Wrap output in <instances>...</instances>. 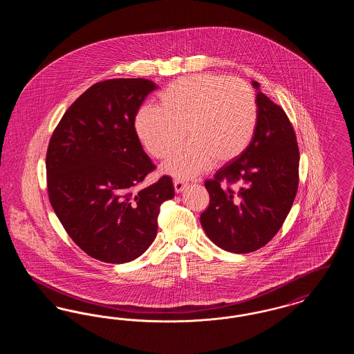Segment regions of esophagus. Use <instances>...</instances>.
Listing matches in <instances>:
<instances>
[{"label": "esophagus", "mask_w": 354, "mask_h": 354, "mask_svg": "<svg viewBox=\"0 0 354 354\" xmlns=\"http://www.w3.org/2000/svg\"><path fill=\"white\" fill-rule=\"evenodd\" d=\"M187 185H188V183L183 182V180H179V179L174 180V188H175V192H176V194L185 191V188H187Z\"/></svg>", "instance_id": "1"}]
</instances>
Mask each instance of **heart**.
Masks as SVG:
<instances>
[{"label": "heart", "instance_id": "1", "mask_svg": "<svg viewBox=\"0 0 354 354\" xmlns=\"http://www.w3.org/2000/svg\"><path fill=\"white\" fill-rule=\"evenodd\" d=\"M160 107L145 106L135 117V130L152 156L166 159L163 172L178 179L219 166L245 151L257 127V102L250 84L216 74L179 78L159 94ZM186 129L185 131L184 129Z\"/></svg>", "mask_w": 354, "mask_h": 354}]
</instances>
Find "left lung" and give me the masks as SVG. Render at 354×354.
<instances>
[{
    "instance_id": "obj_1",
    "label": "left lung",
    "mask_w": 354,
    "mask_h": 354,
    "mask_svg": "<svg viewBox=\"0 0 354 354\" xmlns=\"http://www.w3.org/2000/svg\"><path fill=\"white\" fill-rule=\"evenodd\" d=\"M252 84L259 90L260 84ZM256 102L259 118L250 147L204 183L209 205L201 215L203 230L228 252H253L270 241L299 187L300 152L290 120L264 93L257 91Z\"/></svg>"
}]
</instances>
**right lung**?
Masks as SVG:
<instances>
[{"instance_id":"obj_1","label":"right lung","mask_w":354,"mask_h":354,"mask_svg":"<svg viewBox=\"0 0 354 354\" xmlns=\"http://www.w3.org/2000/svg\"><path fill=\"white\" fill-rule=\"evenodd\" d=\"M158 86L145 78L93 84L51 135L46 179L51 207L73 241L111 264L133 261L151 245L171 178L138 185L155 169L135 130V117Z\"/></svg>"}]
</instances>
